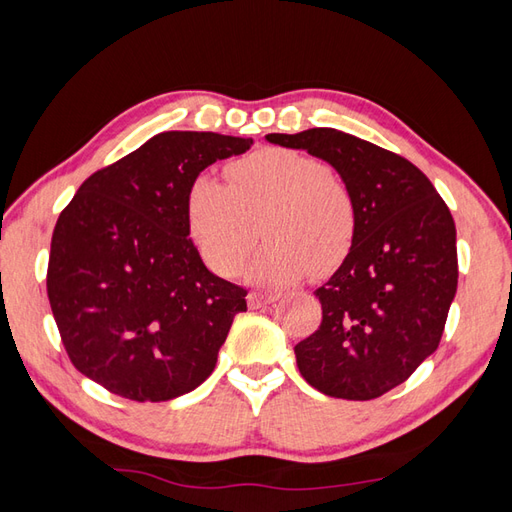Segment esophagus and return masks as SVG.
<instances>
[{
	"mask_svg": "<svg viewBox=\"0 0 512 512\" xmlns=\"http://www.w3.org/2000/svg\"><path fill=\"white\" fill-rule=\"evenodd\" d=\"M277 297L275 295H264V292H250L248 295V306L250 308H264L268 303H273Z\"/></svg>",
	"mask_w": 512,
	"mask_h": 512,
	"instance_id": "esophagus-1",
	"label": "esophagus"
}]
</instances>
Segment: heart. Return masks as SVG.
Masks as SVG:
<instances>
[{
    "instance_id": "1",
    "label": "heart",
    "mask_w": 512,
    "mask_h": 512,
    "mask_svg": "<svg viewBox=\"0 0 512 512\" xmlns=\"http://www.w3.org/2000/svg\"><path fill=\"white\" fill-rule=\"evenodd\" d=\"M228 184L200 173L187 191L189 233L213 273L231 277L259 237L268 242L246 275L259 286H284L310 270L328 275L350 255L356 202L321 160L266 147L226 167Z\"/></svg>"
}]
</instances>
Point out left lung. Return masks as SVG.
<instances>
[{
  "instance_id": "1",
  "label": "left lung",
  "mask_w": 512,
  "mask_h": 512,
  "mask_svg": "<svg viewBox=\"0 0 512 512\" xmlns=\"http://www.w3.org/2000/svg\"><path fill=\"white\" fill-rule=\"evenodd\" d=\"M266 140L328 162L356 202L350 255L314 290L323 321L295 345L299 372L325 396H383L405 383L442 339L458 290L449 206L409 160L339 129Z\"/></svg>"
}]
</instances>
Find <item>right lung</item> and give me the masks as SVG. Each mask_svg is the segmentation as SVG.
Returning a JSON list of instances; mask_svg holds the SVG:
<instances>
[{
	"label": "right lung",
	"mask_w": 512,
	"mask_h": 512,
	"mask_svg": "<svg viewBox=\"0 0 512 512\" xmlns=\"http://www.w3.org/2000/svg\"><path fill=\"white\" fill-rule=\"evenodd\" d=\"M253 138L162 132L92 173L52 233L48 299L83 376L162 402L211 376L246 290L213 275L189 237L187 191Z\"/></svg>",
	"instance_id": "obj_1"
}]
</instances>
